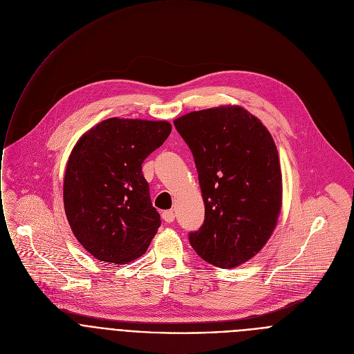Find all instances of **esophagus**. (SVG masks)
I'll return each mask as SVG.
<instances>
[{"mask_svg": "<svg viewBox=\"0 0 354 354\" xmlns=\"http://www.w3.org/2000/svg\"><path fill=\"white\" fill-rule=\"evenodd\" d=\"M162 218H164V221H167V223H172V221L175 220V213H174L172 210H165V212L162 213Z\"/></svg>", "mask_w": 354, "mask_h": 354, "instance_id": "obj_1", "label": "esophagus"}]
</instances>
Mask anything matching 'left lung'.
Wrapping results in <instances>:
<instances>
[{
  "label": "left lung",
  "instance_id": "8db88e82",
  "mask_svg": "<svg viewBox=\"0 0 354 354\" xmlns=\"http://www.w3.org/2000/svg\"><path fill=\"white\" fill-rule=\"evenodd\" d=\"M198 172L205 223L189 234L197 255L231 269L254 258L281 212L277 147L266 126L238 105L186 113L174 120Z\"/></svg>",
  "mask_w": 354,
  "mask_h": 354
}]
</instances>
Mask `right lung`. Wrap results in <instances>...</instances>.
Wrapping results in <instances>:
<instances>
[{
  "instance_id": "add662e5",
  "label": "right lung",
  "mask_w": 354,
  "mask_h": 354,
  "mask_svg": "<svg viewBox=\"0 0 354 354\" xmlns=\"http://www.w3.org/2000/svg\"><path fill=\"white\" fill-rule=\"evenodd\" d=\"M167 120L111 118L85 131L67 161L64 210L77 241L100 262L145 254L161 225L141 165L168 138Z\"/></svg>"
}]
</instances>
